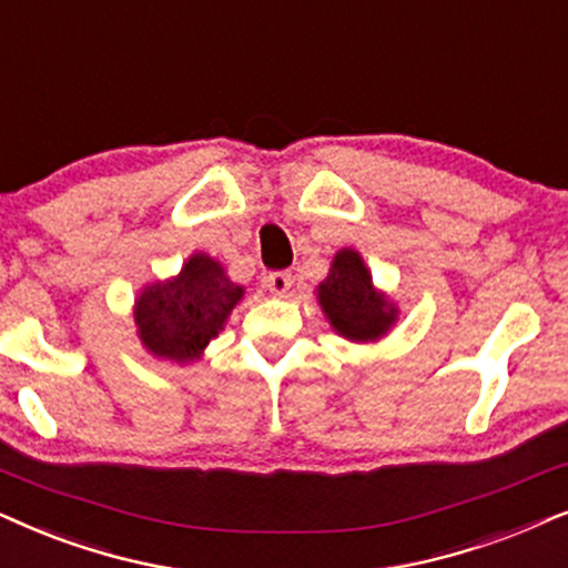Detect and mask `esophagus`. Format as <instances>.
I'll list each match as a JSON object with an SVG mask.
<instances>
[{"label": "esophagus", "mask_w": 568, "mask_h": 568, "mask_svg": "<svg viewBox=\"0 0 568 568\" xmlns=\"http://www.w3.org/2000/svg\"><path fill=\"white\" fill-rule=\"evenodd\" d=\"M263 284H266V290L271 294H276V297H284V294L292 290V274H290V271H274V274H268L266 278H263Z\"/></svg>", "instance_id": "34e87169"}]
</instances>
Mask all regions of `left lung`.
<instances>
[{
	"label": "left lung",
	"instance_id": "1",
	"mask_svg": "<svg viewBox=\"0 0 568 568\" xmlns=\"http://www.w3.org/2000/svg\"><path fill=\"white\" fill-rule=\"evenodd\" d=\"M315 297L331 328L355 344L378 342L399 321L396 302L373 284L371 268L355 247L338 250L328 276L315 286Z\"/></svg>",
	"mask_w": 568,
	"mask_h": 568
}]
</instances>
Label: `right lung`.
Listing matches in <instances>:
<instances>
[{
    "instance_id": "add662e5",
    "label": "right lung",
    "mask_w": 568,
    "mask_h": 568,
    "mask_svg": "<svg viewBox=\"0 0 568 568\" xmlns=\"http://www.w3.org/2000/svg\"><path fill=\"white\" fill-rule=\"evenodd\" d=\"M245 297V286L234 284L216 257L193 253L180 274L151 282L132 305L138 338L149 355L187 365L201 359L234 305Z\"/></svg>"
}]
</instances>
